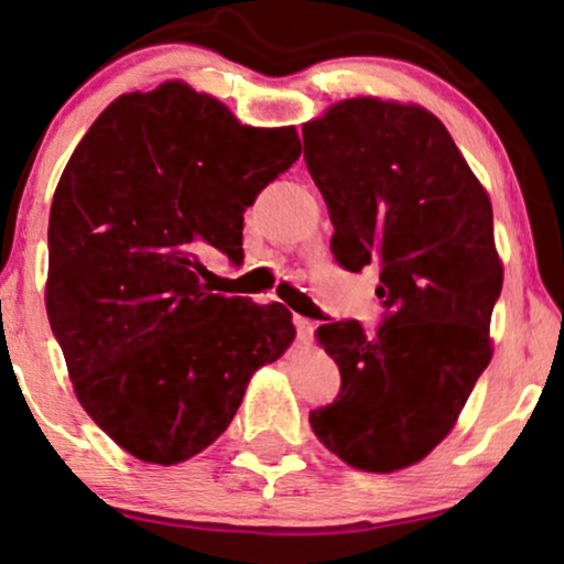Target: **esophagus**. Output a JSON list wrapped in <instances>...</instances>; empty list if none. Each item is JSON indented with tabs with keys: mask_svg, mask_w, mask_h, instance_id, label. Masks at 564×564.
I'll list each match as a JSON object with an SVG mask.
<instances>
[{
	"mask_svg": "<svg viewBox=\"0 0 564 564\" xmlns=\"http://www.w3.org/2000/svg\"><path fill=\"white\" fill-rule=\"evenodd\" d=\"M294 322H296V335H299V340H302V345H310L314 329H317V322L310 319V317H296Z\"/></svg>",
	"mask_w": 564,
	"mask_h": 564,
	"instance_id": "1",
	"label": "esophagus"
}]
</instances>
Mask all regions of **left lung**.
I'll list each match as a JSON object with an SVG mask.
<instances>
[{
    "mask_svg": "<svg viewBox=\"0 0 564 564\" xmlns=\"http://www.w3.org/2000/svg\"><path fill=\"white\" fill-rule=\"evenodd\" d=\"M335 262L379 270L381 325L317 327L340 394L312 410L329 452L364 471L410 467L452 431L492 358L500 299L492 206L446 126L415 105L356 97L304 123Z\"/></svg>",
    "mask_w": 564,
    "mask_h": 564,
    "instance_id": "1",
    "label": "left lung"
}]
</instances>
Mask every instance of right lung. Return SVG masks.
<instances>
[{"mask_svg":"<svg viewBox=\"0 0 564 564\" xmlns=\"http://www.w3.org/2000/svg\"><path fill=\"white\" fill-rule=\"evenodd\" d=\"M302 154L180 82L118 97L74 149L48 219L46 310L74 392L120 448L200 454L247 381L294 343L283 304L212 294L200 254L242 262V221Z\"/></svg>","mask_w":564,"mask_h":564,"instance_id":"1","label":"right lung"}]
</instances>
